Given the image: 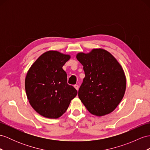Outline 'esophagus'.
Here are the masks:
<instances>
[{"label":"esophagus","mask_w":150,"mask_h":150,"mask_svg":"<svg viewBox=\"0 0 150 150\" xmlns=\"http://www.w3.org/2000/svg\"><path fill=\"white\" fill-rule=\"evenodd\" d=\"M74 88H76V90H79V86H78V85H74Z\"/></svg>","instance_id":"34e87169"}]
</instances>
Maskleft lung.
<instances>
[{"label":"left lung","instance_id":"8db88e82","mask_svg":"<svg viewBox=\"0 0 150 150\" xmlns=\"http://www.w3.org/2000/svg\"><path fill=\"white\" fill-rule=\"evenodd\" d=\"M85 77L78 91L79 99L92 115L101 116L115 109L122 100L126 88L123 69L107 51L94 49L78 53Z\"/></svg>","mask_w":150,"mask_h":150}]
</instances>
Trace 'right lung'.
<instances>
[{
	"label": "right lung",
	"instance_id": "add662e5",
	"mask_svg": "<svg viewBox=\"0 0 150 150\" xmlns=\"http://www.w3.org/2000/svg\"><path fill=\"white\" fill-rule=\"evenodd\" d=\"M69 58L68 54L49 51L40 56L27 72L25 86L28 100L44 117L59 118L78 93L67 83V74L62 69Z\"/></svg>",
	"mask_w": 150,
	"mask_h": 150
}]
</instances>
